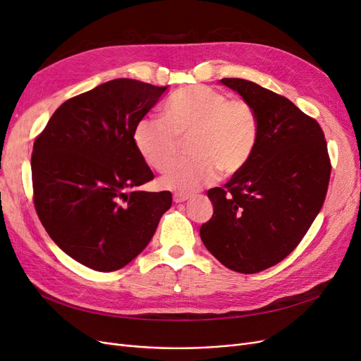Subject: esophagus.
Returning a JSON list of instances; mask_svg holds the SVG:
<instances>
[{
	"label": "esophagus",
	"instance_id": "obj_1",
	"mask_svg": "<svg viewBox=\"0 0 361 361\" xmlns=\"http://www.w3.org/2000/svg\"><path fill=\"white\" fill-rule=\"evenodd\" d=\"M190 199H191V195H188V194H180V192H178V194L173 195V200L176 202V203H183V202H187V200H190Z\"/></svg>",
	"mask_w": 361,
	"mask_h": 361
}]
</instances>
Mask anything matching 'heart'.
I'll return each mask as SVG.
<instances>
[{"instance_id": "obj_1", "label": "heart", "mask_w": 361, "mask_h": 361, "mask_svg": "<svg viewBox=\"0 0 361 361\" xmlns=\"http://www.w3.org/2000/svg\"><path fill=\"white\" fill-rule=\"evenodd\" d=\"M259 135L253 106L207 85H190L174 92L161 118H141L134 145L147 166L162 171L178 154L179 140L188 138L187 161L173 164L162 174V188L197 191L216 180L220 170L233 174L248 162Z\"/></svg>"}]
</instances>
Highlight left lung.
Wrapping results in <instances>:
<instances>
[{
	"label": "left lung",
	"mask_w": 361,
	"mask_h": 361,
	"mask_svg": "<svg viewBox=\"0 0 361 361\" xmlns=\"http://www.w3.org/2000/svg\"><path fill=\"white\" fill-rule=\"evenodd\" d=\"M220 82L253 106L259 135L245 166L223 188L207 191L214 215L200 238L224 267L255 274L279 264L307 233L331 164L319 123L285 96L241 78Z\"/></svg>",
	"instance_id": "obj_1"
}]
</instances>
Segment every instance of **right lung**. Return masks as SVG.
Segmentation results:
<instances>
[{"mask_svg":"<svg viewBox=\"0 0 361 361\" xmlns=\"http://www.w3.org/2000/svg\"><path fill=\"white\" fill-rule=\"evenodd\" d=\"M169 87L118 78L57 108L31 155L35 206L64 253L94 271L123 268L154 236L171 192L138 187L154 179L134 129Z\"/></svg>","mask_w":361,"mask_h":361,"instance_id":"obj_1","label":"right lung"}]
</instances>
